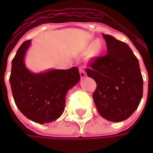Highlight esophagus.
I'll list each match as a JSON object with an SVG mask.
<instances>
[{"instance_id":"obj_1","label":"esophagus","mask_w":153,"mask_h":153,"mask_svg":"<svg viewBox=\"0 0 153 153\" xmlns=\"http://www.w3.org/2000/svg\"><path fill=\"white\" fill-rule=\"evenodd\" d=\"M79 74H80V77H81V78H84V77H86V73H85V71H84L82 68H79Z\"/></svg>"}]
</instances>
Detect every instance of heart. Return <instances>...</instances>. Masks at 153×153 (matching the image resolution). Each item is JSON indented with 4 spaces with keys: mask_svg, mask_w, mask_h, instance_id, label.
I'll list each match as a JSON object with an SVG mask.
<instances>
[{
    "mask_svg": "<svg viewBox=\"0 0 153 153\" xmlns=\"http://www.w3.org/2000/svg\"><path fill=\"white\" fill-rule=\"evenodd\" d=\"M101 50H102V45L100 43L99 41H96L90 47L89 56L91 57H96L97 56L99 55Z\"/></svg>",
    "mask_w": 153,
    "mask_h": 153,
    "instance_id": "obj_1",
    "label": "heart"
}]
</instances>
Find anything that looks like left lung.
I'll list each match as a JSON object with an SVG mask.
<instances>
[{
  "mask_svg": "<svg viewBox=\"0 0 153 153\" xmlns=\"http://www.w3.org/2000/svg\"><path fill=\"white\" fill-rule=\"evenodd\" d=\"M107 53L95 57L86 69L95 80L94 103L102 117L112 122L128 119L138 108L143 97V79L139 63L125 42L103 34Z\"/></svg>",
  "mask_w": 153,
  "mask_h": 153,
  "instance_id": "8db88e82",
  "label": "left lung"
}]
</instances>
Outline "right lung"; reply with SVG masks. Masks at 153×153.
Returning <instances> with one entry per match:
<instances>
[{
    "mask_svg": "<svg viewBox=\"0 0 153 153\" xmlns=\"http://www.w3.org/2000/svg\"><path fill=\"white\" fill-rule=\"evenodd\" d=\"M30 42H24L12 60V94L17 107L27 118L39 124L50 123L63 113L66 93L79 81L80 74L77 67L41 74L30 72L24 60Z\"/></svg>",
    "mask_w": 153,
    "mask_h": 153,
    "instance_id": "right-lung-1",
    "label": "right lung"
}]
</instances>
